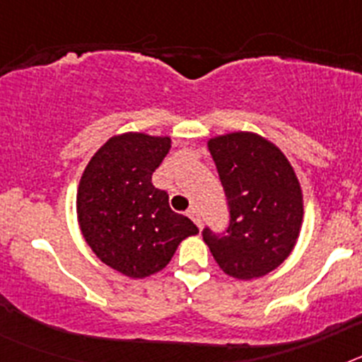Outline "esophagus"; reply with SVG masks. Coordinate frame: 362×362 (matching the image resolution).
I'll use <instances>...</instances> for the list:
<instances>
[{
	"mask_svg": "<svg viewBox=\"0 0 362 362\" xmlns=\"http://www.w3.org/2000/svg\"><path fill=\"white\" fill-rule=\"evenodd\" d=\"M187 214H188V217H190V219L194 221V223H196V225L201 228V216H199V210H197L196 206H192V209H188Z\"/></svg>",
	"mask_w": 362,
	"mask_h": 362,
	"instance_id": "esophagus-1",
	"label": "esophagus"
}]
</instances>
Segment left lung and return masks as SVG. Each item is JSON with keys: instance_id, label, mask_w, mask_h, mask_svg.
I'll return each mask as SVG.
<instances>
[{"instance_id": "obj_1", "label": "left lung", "mask_w": 362, "mask_h": 362, "mask_svg": "<svg viewBox=\"0 0 362 362\" xmlns=\"http://www.w3.org/2000/svg\"><path fill=\"white\" fill-rule=\"evenodd\" d=\"M230 209L225 233L203 230L226 276L250 281L276 270L296 246L303 225V190L292 165L274 143L254 132L209 139Z\"/></svg>"}]
</instances>
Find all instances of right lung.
I'll use <instances>...</instances> for the list:
<instances>
[{
	"label": "right lung",
	"instance_id": "add662e5",
	"mask_svg": "<svg viewBox=\"0 0 362 362\" xmlns=\"http://www.w3.org/2000/svg\"><path fill=\"white\" fill-rule=\"evenodd\" d=\"M170 145L168 136H114L92 156L79 181L76 210L83 238L107 267L132 279L158 274L179 243L199 232L152 185Z\"/></svg>",
	"mask_w": 362,
	"mask_h": 362
}]
</instances>
